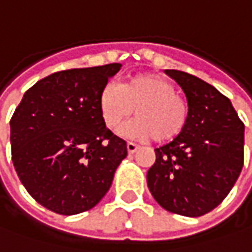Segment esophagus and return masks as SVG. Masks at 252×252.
Masks as SVG:
<instances>
[{
	"label": "esophagus",
	"instance_id": "esophagus-1",
	"mask_svg": "<svg viewBox=\"0 0 252 252\" xmlns=\"http://www.w3.org/2000/svg\"><path fill=\"white\" fill-rule=\"evenodd\" d=\"M138 149H139V146H138L136 143H134V142H128V143H126V151H128V153H129V155H132V153H135V152H136V151H138Z\"/></svg>",
	"mask_w": 252,
	"mask_h": 252
}]
</instances>
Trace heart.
<instances>
[{
	"mask_svg": "<svg viewBox=\"0 0 252 252\" xmlns=\"http://www.w3.org/2000/svg\"><path fill=\"white\" fill-rule=\"evenodd\" d=\"M104 126L116 129L131 116L136 117L121 128L126 136L170 142L183 134L189 117V104L176 92L167 78L158 74H139L120 86L107 85L99 96Z\"/></svg>",
	"mask_w": 252,
	"mask_h": 252,
	"instance_id": "1",
	"label": "heart"
}]
</instances>
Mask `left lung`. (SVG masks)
Segmentation results:
<instances>
[{
	"label": "left lung",
	"instance_id": "obj_1",
	"mask_svg": "<svg viewBox=\"0 0 252 252\" xmlns=\"http://www.w3.org/2000/svg\"><path fill=\"white\" fill-rule=\"evenodd\" d=\"M166 74L189 104L183 134L156 148L146 181L156 202L188 218L211 212L227 196L244 164V124L224 94L194 75Z\"/></svg>",
	"mask_w": 252,
	"mask_h": 252
}]
</instances>
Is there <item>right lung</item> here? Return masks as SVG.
I'll use <instances>...</instances> for the list:
<instances>
[{
  "label": "right lung",
  "instance_id": "right-lung-1",
  "mask_svg": "<svg viewBox=\"0 0 252 252\" xmlns=\"http://www.w3.org/2000/svg\"><path fill=\"white\" fill-rule=\"evenodd\" d=\"M121 64L60 71L23 94L11 118L18 177L32 198L60 215L99 204L110 189L126 142L104 126L99 96Z\"/></svg>",
  "mask_w": 252,
  "mask_h": 252
}]
</instances>
